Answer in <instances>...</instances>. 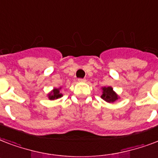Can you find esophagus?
<instances>
[{"label":"esophagus","mask_w":158,"mask_h":158,"mask_svg":"<svg viewBox=\"0 0 158 158\" xmlns=\"http://www.w3.org/2000/svg\"><path fill=\"white\" fill-rule=\"evenodd\" d=\"M78 81L80 82V83H84V82H86V79H78Z\"/></svg>","instance_id":"34e87169"}]
</instances>
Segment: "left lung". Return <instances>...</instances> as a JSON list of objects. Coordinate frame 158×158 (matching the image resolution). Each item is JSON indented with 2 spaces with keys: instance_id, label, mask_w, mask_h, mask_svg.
<instances>
[{
  "instance_id": "8db88e82",
  "label": "left lung",
  "mask_w": 158,
  "mask_h": 158,
  "mask_svg": "<svg viewBox=\"0 0 158 158\" xmlns=\"http://www.w3.org/2000/svg\"><path fill=\"white\" fill-rule=\"evenodd\" d=\"M102 94L101 98L103 100H105L107 102H115L119 97L115 92L113 91V89L111 87H104L102 88Z\"/></svg>"
}]
</instances>
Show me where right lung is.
I'll list each match as a JSON object with an SVG mask.
<instances>
[{"instance_id":"right-lung-1","label":"right lung","mask_w":158,"mask_h":158,"mask_svg":"<svg viewBox=\"0 0 158 158\" xmlns=\"http://www.w3.org/2000/svg\"><path fill=\"white\" fill-rule=\"evenodd\" d=\"M60 89H54L51 92L50 94H48V98L50 99V100H55V99L60 98H61L62 97V94L60 93Z\"/></svg>"}]
</instances>
